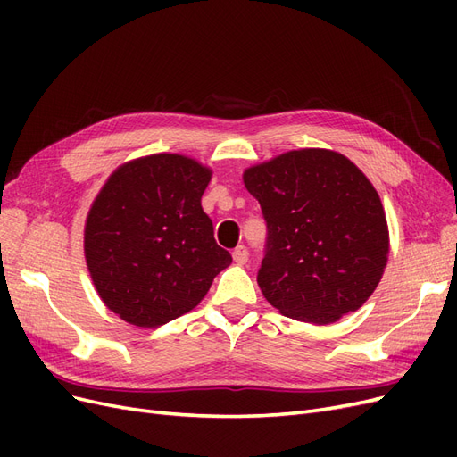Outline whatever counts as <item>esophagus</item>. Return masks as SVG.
<instances>
[{
	"label": "esophagus",
	"mask_w": 457,
	"mask_h": 457,
	"mask_svg": "<svg viewBox=\"0 0 457 457\" xmlns=\"http://www.w3.org/2000/svg\"><path fill=\"white\" fill-rule=\"evenodd\" d=\"M232 259H234V262H237V265H245L247 259H250V252H247L245 245H238L237 250L232 252Z\"/></svg>",
	"instance_id": "obj_1"
}]
</instances>
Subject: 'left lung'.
Segmentation results:
<instances>
[{
    "label": "left lung",
    "mask_w": 457,
    "mask_h": 457,
    "mask_svg": "<svg viewBox=\"0 0 457 457\" xmlns=\"http://www.w3.org/2000/svg\"><path fill=\"white\" fill-rule=\"evenodd\" d=\"M267 223L257 272L262 295L282 314L331 324L361 309L389 255L379 195L339 152L303 148L244 171Z\"/></svg>",
    "instance_id": "1"
}]
</instances>
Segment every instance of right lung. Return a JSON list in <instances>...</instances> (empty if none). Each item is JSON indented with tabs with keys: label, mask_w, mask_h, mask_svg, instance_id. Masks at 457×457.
<instances>
[{
	"label": "right lung",
	"mask_w": 457,
	"mask_h": 457,
	"mask_svg": "<svg viewBox=\"0 0 457 457\" xmlns=\"http://www.w3.org/2000/svg\"><path fill=\"white\" fill-rule=\"evenodd\" d=\"M212 170L179 154L123 163L95 198L84 237L87 269L121 320L158 328L195 309L232 257L202 210Z\"/></svg>",
	"instance_id": "obj_1"
}]
</instances>
